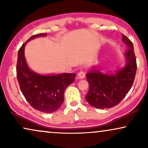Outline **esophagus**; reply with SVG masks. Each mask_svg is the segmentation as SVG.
Instances as JSON below:
<instances>
[{
	"instance_id": "obj_1",
	"label": "esophagus",
	"mask_w": 148,
	"mask_h": 148,
	"mask_svg": "<svg viewBox=\"0 0 148 148\" xmlns=\"http://www.w3.org/2000/svg\"><path fill=\"white\" fill-rule=\"evenodd\" d=\"M78 77H79V78H80V79H84L85 77H86V73H85L84 71H80L78 73Z\"/></svg>"
}]
</instances>
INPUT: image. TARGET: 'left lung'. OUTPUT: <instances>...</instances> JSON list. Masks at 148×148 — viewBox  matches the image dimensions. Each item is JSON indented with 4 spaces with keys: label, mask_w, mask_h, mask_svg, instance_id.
Returning a JSON list of instances; mask_svg holds the SVG:
<instances>
[{
    "label": "left lung",
    "mask_w": 148,
    "mask_h": 148,
    "mask_svg": "<svg viewBox=\"0 0 148 148\" xmlns=\"http://www.w3.org/2000/svg\"><path fill=\"white\" fill-rule=\"evenodd\" d=\"M122 40L128 48L124 53L126 64L123 68L114 73H104L94 66L86 75L90 88L86 99L96 108H112L119 104L134 82L137 63L133 43L123 34Z\"/></svg>",
    "instance_id": "8db88e82"
}]
</instances>
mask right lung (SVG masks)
Instances as JSON below:
<instances>
[{"mask_svg":"<svg viewBox=\"0 0 148 148\" xmlns=\"http://www.w3.org/2000/svg\"><path fill=\"white\" fill-rule=\"evenodd\" d=\"M46 34L32 36L18 52L17 77L20 89L29 104L42 112L52 113L64 102L65 89L74 82L75 73L41 75L32 71L26 62L24 48L27 42L34 38L46 36Z\"/></svg>","mask_w":148,"mask_h":148,"instance_id":"add662e5","label":"right lung"}]
</instances>
